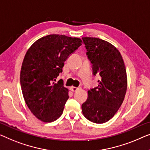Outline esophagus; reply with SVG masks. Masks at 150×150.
I'll use <instances>...</instances> for the list:
<instances>
[{"label":"esophagus","instance_id":"obj_1","mask_svg":"<svg viewBox=\"0 0 150 150\" xmlns=\"http://www.w3.org/2000/svg\"><path fill=\"white\" fill-rule=\"evenodd\" d=\"M80 88H81V87H73V86H72L71 88V91H76L77 90H78V89H79Z\"/></svg>","mask_w":150,"mask_h":150}]
</instances>
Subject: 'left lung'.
Listing matches in <instances>:
<instances>
[{
	"instance_id": "8db88e82",
	"label": "left lung",
	"mask_w": 150,
	"mask_h": 150,
	"mask_svg": "<svg viewBox=\"0 0 150 150\" xmlns=\"http://www.w3.org/2000/svg\"><path fill=\"white\" fill-rule=\"evenodd\" d=\"M86 54L92 64L93 75H99L98 86L88 91L82 112L89 121L104 123L121 106L127 88L126 68L119 51L109 42L97 38H82Z\"/></svg>"
}]
</instances>
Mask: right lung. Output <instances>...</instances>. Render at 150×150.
<instances>
[{
    "label": "right lung",
    "mask_w": 150,
    "mask_h": 150,
    "mask_svg": "<svg viewBox=\"0 0 150 150\" xmlns=\"http://www.w3.org/2000/svg\"><path fill=\"white\" fill-rule=\"evenodd\" d=\"M82 44L77 38L51 34L33 43L22 63L20 83L25 102L33 115L44 122L58 119L69 98L60 79L64 62Z\"/></svg>",
    "instance_id": "1"
}]
</instances>
